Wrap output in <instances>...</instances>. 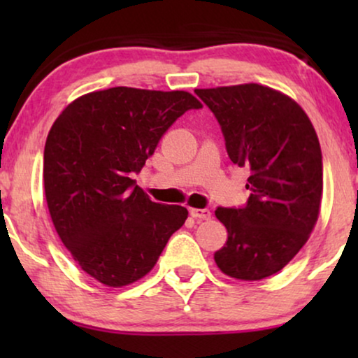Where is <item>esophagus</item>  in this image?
I'll list each match as a JSON object with an SVG mask.
<instances>
[{"label": "esophagus", "mask_w": 358, "mask_h": 358, "mask_svg": "<svg viewBox=\"0 0 358 358\" xmlns=\"http://www.w3.org/2000/svg\"><path fill=\"white\" fill-rule=\"evenodd\" d=\"M190 215H192L194 218H199V220L212 218V212H210L208 208H190Z\"/></svg>", "instance_id": "esophagus-1"}]
</instances>
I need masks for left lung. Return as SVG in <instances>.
I'll return each mask as SVG.
<instances>
[{"label":"left lung","instance_id":"obj_1","mask_svg":"<svg viewBox=\"0 0 358 358\" xmlns=\"http://www.w3.org/2000/svg\"><path fill=\"white\" fill-rule=\"evenodd\" d=\"M222 127L229 159L251 171L246 207L217 208L228 239L215 252L224 275L262 280L305 246L320 217L322 156L296 101L257 83L195 90Z\"/></svg>","mask_w":358,"mask_h":358}]
</instances>
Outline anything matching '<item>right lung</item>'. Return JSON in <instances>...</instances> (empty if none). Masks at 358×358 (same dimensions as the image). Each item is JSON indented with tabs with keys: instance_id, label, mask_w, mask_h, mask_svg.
Instances as JSON below:
<instances>
[{
	"instance_id": "right-lung-1",
	"label": "right lung",
	"mask_w": 358,
	"mask_h": 358,
	"mask_svg": "<svg viewBox=\"0 0 358 358\" xmlns=\"http://www.w3.org/2000/svg\"><path fill=\"white\" fill-rule=\"evenodd\" d=\"M200 107L187 91L117 86L80 96L53 122L43 151L48 212L75 262L102 285L143 278L187 220V208L151 202L130 176Z\"/></svg>"
}]
</instances>
